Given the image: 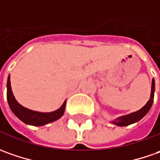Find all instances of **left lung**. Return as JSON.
<instances>
[{
    "label": "left lung",
    "mask_w": 160,
    "mask_h": 160,
    "mask_svg": "<svg viewBox=\"0 0 160 160\" xmlns=\"http://www.w3.org/2000/svg\"><path fill=\"white\" fill-rule=\"evenodd\" d=\"M154 92H155V80H154V79H152L151 97H150V99H149V101L147 102L145 105L142 108H141L140 110L137 111V112L129 113V114L124 115V116H120V117L116 118L115 119H112L111 121V123L116 125V126H118V127H126V126H129L131 124L138 122L151 110L152 103H153V99H154Z\"/></svg>",
    "instance_id": "left-lung-1"
}]
</instances>
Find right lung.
<instances>
[{"instance_id":"add662e5","label":"right lung","mask_w":160,"mask_h":160,"mask_svg":"<svg viewBox=\"0 0 160 160\" xmlns=\"http://www.w3.org/2000/svg\"><path fill=\"white\" fill-rule=\"evenodd\" d=\"M7 100L8 102V106L12 112L19 118L24 123L31 126H44V125L51 123L53 121L58 120L60 118L64 113L66 100L63 102L62 106L58 109L57 111H54L51 112H35L32 110H29L27 108L24 107L18 102L15 98L13 92L10 86V76L8 75V81H7Z\"/></svg>"}]
</instances>
